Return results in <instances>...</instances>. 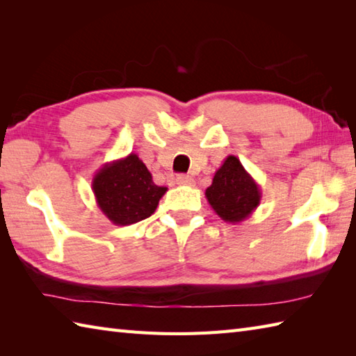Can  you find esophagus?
<instances>
[{
    "instance_id": "1",
    "label": "esophagus",
    "mask_w": 356,
    "mask_h": 356,
    "mask_svg": "<svg viewBox=\"0 0 356 356\" xmlns=\"http://www.w3.org/2000/svg\"><path fill=\"white\" fill-rule=\"evenodd\" d=\"M176 182L177 185H182V186H193L194 179L191 176H188V174H179L176 177Z\"/></svg>"
}]
</instances>
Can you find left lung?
Here are the masks:
<instances>
[{
    "label": "left lung",
    "mask_w": 356,
    "mask_h": 356,
    "mask_svg": "<svg viewBox=\"0 0 356 356\" xmlns=\"http://www.w3.org/2000/svg\"><path fill=\"white\" fill-rule=\"evenodd\" d=\"M214 213L225 222L240 223L260 205L261 191L236 156L225 159L205 191Z\"/></svg>",
    "instance_id": "obj_1"
}]
</instances>
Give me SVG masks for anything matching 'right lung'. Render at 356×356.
<instances>
[{
	"instance_id": "right-lung-1",
	"label": "right lung",
	"mask_w": 356,
	"mask_h": 356,
	"mask_svg": "<svg viewBox=\"0 0 356 356\" xmlns=\"http://www.w3.org/2000/svg\"><path fill=\"white\" fill-rule=\"evenodd\" d=\"M92 188L102 214L118 226L133 225L149 217L168 190L153 182L145 163L134 153L97 170Z\"/></svg>"
}]
</instances>
